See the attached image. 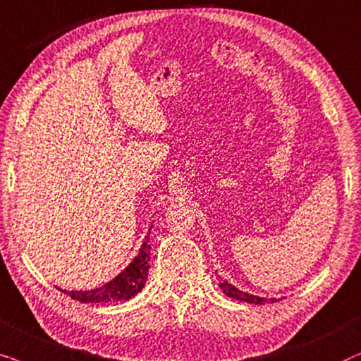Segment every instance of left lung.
Wrapping results in <instances>:
<instances>
[{
  "label": "left lung",
  "mask_w": 361,
  "mask_h": 361,
  "mask_svg": "<svg viewBox=\"0 0 361 361\" xmlns=\"http://www.w3.org/2000/svg\"><path fill=\"white\" fill-rule=\"evenodd\" d=\"M219 287L223 289L226 295L231 297V299H238V300H243V302H249V304H259V305L266 304V302H267V299H262V297L251 295V294H247V292H243V290L236 289V287L231 286L229 282H226V281H219ZM274 300H276V299H271L272 304H274Z\"/></svg>",
  "instance_id": "left-lung-1"
}]
</instances>
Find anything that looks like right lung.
<instances>
[{
  "instance_id": "add662e5",
  "label": "right lung",
  "mask_w": 361,
  "mask_h": 361,
  "mask_svg": "<svg viewBox=\"0 0 361 361\" xmlns=\"http://www.w3.org/2000/svg\"><path fill=\"white\" fill-rule=\"evenodd\" d=\"M148 238H150V231H148V236L142 244L140 252L138 256L133 259L130 266H128L125 271L118 274L114 281H110L109 284H105L99 289L94 290H71L64 292L74 300L79 302H90V304H99V302H104V304H109V302H120V300H128L132 299L133 295L138 294L143 289L147 282L148 276V261H150V244H148Z\"/></svg>"
}]
</instances>
